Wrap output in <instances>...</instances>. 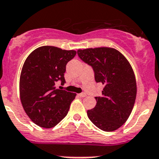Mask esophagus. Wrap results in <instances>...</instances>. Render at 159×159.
Returning a JSON list of instances; mask_svg holds the SVG:
<instances>
[{
  "instance_id": "34e87169",
  "label": "esophagus",
  "mask_w": 159,
  "mask_h": 159,
  "mask_svg": "<svg viewBox=\"0 0 159 159\" xmlns=\"http://www.w3.org/2000/svg\"><path fill=\"white\" fill-rule=\"evenodd\" d=\"M79 96L80 97H86V94L85 93H82L79 94Z\"/></svg>"
}]
</instances>
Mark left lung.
I'll use <instances>...</instances> for the list:
<instances>
[{
  "label": "left lung",
  "instance_id": "obj_1",
  "mask_svg": "<svg viewBox=\"0 0 159 159\" xmlns=\"http://www.w3.org/2000/svg\"><path fill=\"white\" fill-rule=\"evenodd\" d=\"M77 53L93 67L96 82L103 85L102 95L95 97V107L87 111L88 117L102 131L118 129L129 117L136 99V79L131 64L121 52L110 47L79 49Z\"/></svg>",
  "mask_w": 159,
  "mask_h": 159
}]
</instances>
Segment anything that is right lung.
<instances>
[{"instance_id": "obj_1", "label": "right lung", "mask_w": 159, "mask_h": 159, "mask_svg": "<svg viewBox=\"0 0 159 159\" xmlns=\"http://www.w3.org/2000/svg\"><path fill=\"white\" fill-rule=\"evenodd\" d=\"M76 54L75 50L45 45L34 49L25 61L20 99L27 115L38 126L53 128L66 116L76 94L56 89V83H66V66Z\"/></svg>"}]
</instances>
